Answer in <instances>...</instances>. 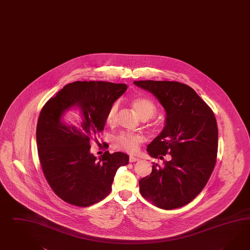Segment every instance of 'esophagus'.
<instances>
[{
	"label": "esophagus",
	"mask_w": 250,
	"mask_h": 250,
	"mask_svg": "<svg viewBox=\"0 0 250 250\" xmlns=\"http://www.w3.org/2000/svg\"><path fill=\"white\" fill-rule=\"evenodd\" d=\"M137 161H139V158H137V157H134V156L129 157V162L130 163L137 162Z\"/></svg>",
	"instance_id": "1"
}]
</instances>
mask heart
<instances>
[{
	"label": "heart",
	"instance_id": "1",
	"mask_svg": "<svg viewBox=\"0 0 250 250\" xmlns=\"http://www.w3.org/2000/svg\"><path fill=\"white\" fill-rule=\"evenodd\" d=\"M130 103L132 106L135 108L136 113L142 117L143 119H149L156 114L157 108L155 103L145 96L135 95L131 97ZM118 103H113L108 109L105 115V120L108 125H115L117 120L118 113ZM142 135L135 133H122L116 135L114 138V146L115 148L123 150L129 154H135L139 148V145L143 142Z\"/></svg>",
	"mask_w": 250,
	"mask_h": 250
}]
</instances>
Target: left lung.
<instances>
[{
    "mask_svg": "<svg viewBox=\"0 0 250 250\" xmlns=\"http://www.w3.org/2000/svg\"><path fill=\"white\" fill-rule=\"evenodd\" d=\"M152 93L166 111V125L147 146L149 155L163 160L153 163L150 176L139 181L143 197L163 209L191 202L205 188L216 161L218 131L212 109L194 89L179 82L135 81Z\"/></svg>",
    "mask_w": 250,
    "mask_h": 250,
    "instance_id": "left-lung-1",
    "label": "left lung"
}]
</instances>
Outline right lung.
Wrapping results in <instances>:
<instances>
[{
    "instance_id": "right-lung-1",
    "label": "right lung",
    "mask_w": 250,
    "mask_h": 250,
    "mask_svg": "<svg viewBox=\"0 0 250 250\" xmlns=\"http://www.w3.org/2000/svg\"><path fill=\"white\" fill-rule=\"evenodd\" d=\"M127 89L125 83L76 81L68 83L49 99L41 111L36 142L41 167L49 186L63 201L89 207L109 195L117 169L128 164L121 152L105 151L98 159L91 143L104 128L110 105ZM72 107L80 109L77 128L62 121Z\"/></svg>"
}]
</instances>
